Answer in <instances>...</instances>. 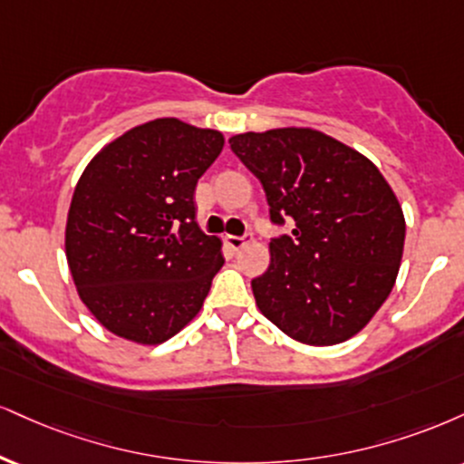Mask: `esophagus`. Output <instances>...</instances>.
<instances>
[{"label":"esophagus","mask_w":464,"mask_h":464,"mask_svg":"<svg viewBox=\"0 0 464 464\" xmlns=\"http://www.w3.org/2000/svg\"><path fill=\"white\" fill-rule=\"evenodd\" d=\"M246 236H227L225 237V242H227V246L228 248H233V250H239L244 246V244H246Z\"/></svg>","instance_id":"1"}]
</instances>
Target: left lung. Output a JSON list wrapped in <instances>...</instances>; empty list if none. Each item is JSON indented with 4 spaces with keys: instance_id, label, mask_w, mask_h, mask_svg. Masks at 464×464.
<instances>
[{
    "instance_id": "8db88e82",
    "label": "left lung",
    "mask_w": 464,
    "mask_h": 464,
    "mask_svg": "<svg viewBox=\"0 0 464 464\" xmlns=\"http://www.w3.org/2000/svg\"><path fill=\"white\" fill-rule=\"evenodd\" d=\"M231 150L264 186L270 267L253 278L256 306L309 345L354 337L392 294L404 250V214L387 179L359 150L315 130L233 136Z\"/></svg>"
}]
</instances>
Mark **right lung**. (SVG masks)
<instances>
[{
	"instance_id": "right-lung-1",
	"label": "right lung",
	"mask_w": 464,
	"mask_h": 464,
	"mask_svg": "<svg viewBox=\"0 0 464 464\" xmlns=\"http://www.w3.org/2000/svg\"><path fill=\"white\" fill-rule=\"evenodd\" d=\"M225 147L179 119L138 125L94 155L72 192L66 261L110 333L155 345L198 314L225 264L197 225L194 189Z\"/></svg>"
}]
</instances>
